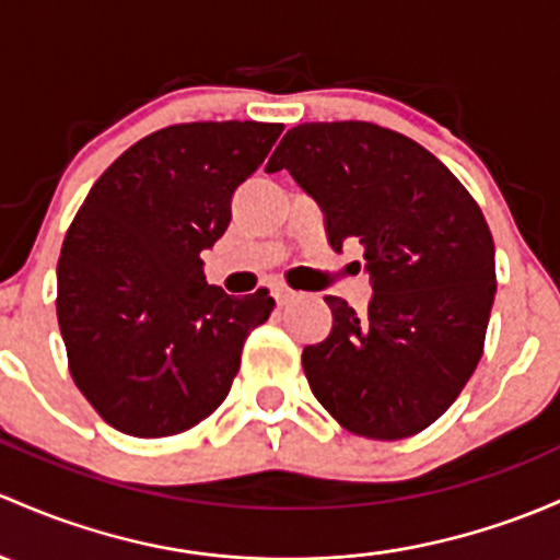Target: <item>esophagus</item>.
<instances>
[{
    "mask_svg": "<svg viewBox=\"0 0 560 560\" xmlns=\"http://www.w3.org/2000/svg\"><path fill=\"white\" fill-rule=\"evenodd\" d=\"M273 298H276V303L284 305V303H290V300H295V292H292L290 287L276 284V287H273Z\"/></svg>",
    "mask_w": 560,
    "mask_h": 560,
    "instance_id": "obj_1",
    "label": "esophagus"
}]
</instances>
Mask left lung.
Masks as SVG:
<instances>
[{
    "instance_id": "obj_1",
    "label": "left lung",
    "mask_w": 560,
    "mask_h": 560,
    "mask_svg": "<svg viewBox=\"0 0 560 560\" xmlns=\"http://www.w3.org/2000/svg\"><path fill=\"white\" fill-rule=\"evenodd\" d=\"M287 168L327 214V241L364 246L368 314L327 295L332 332L305 346L322 408L351 434L405 440L467 386L497 292L493 238L480 206L419 141L364 120L287 131L268 172Z\"/></svg>"
}]
</instances>
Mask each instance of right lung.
<instances>
[{"label":"right lung","instance_id":"add662e5","mask_svg":"<svg viewBox=\"0 0 560 560\" xmlns=\"http://www.w3.org/2000/svg\"><path fill=\"white\" fill-rule=\"evenodd\" d=\"M281 122L161 128L96 179L58 257V327L69 373L98 416L133 438H172L209 419L244 340L273 311L268 290L206 284L201 252L231 225L235 187Z\"/></svg>","mask_w":560,"mask_h":560}]
</instances>
